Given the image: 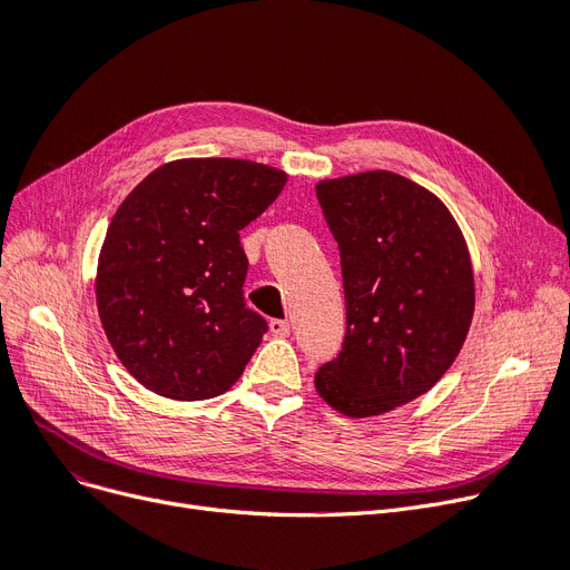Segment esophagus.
<instances>
[{
	"label": "esophagus",
	"instance_id": "obj_1",
	"mask_svg": "<svg viewBox=\"0 0 570 570\" xmlns=\"http://www.w3.org/2000/svg\"><path fill=\"white\" fill-rule=\"evenodd\" d=\"M269 333L275 337H288L291 335V324L282 318H272L269 321Z\"/></svg>",
	"mask_w": 570,
	"mask_h": 570
}]
</instances>
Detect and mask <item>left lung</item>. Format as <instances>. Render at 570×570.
I'll return each mask as SVG.
<instances>
[{
    "label": "left lung",
    "instance_id": "left-lung-1",
    "mask_svg": "<svg viewBox=\"0 0 570 570\" xmlns=\"http://www.w3.org/2000/svg\"><path fill=\"white\" fill-rule=\"evenodd\" d=\"M316 197L340 246L346 335L314 386L344 416H380L456 361L475 312L473 261L448 205L395 171L324 179Z\"/></svg>",
    "mask_w": 570,
    "mask_h": 570
}]
</instances>
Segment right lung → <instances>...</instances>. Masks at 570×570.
<instances>
[{"instance_id": "right-lung-1", "label": "right lung", "mask_w": 570, "mask_h": 570, "mask_svg": "<svg viewBox=\"0 0 570 570\" xmlns=\"http://www.w3.org/2000/svg\"><path fill=\"white\" fill-rule=\"evenodd\" d=\"M277 167L181 158L156 167L116 209L95 298L118 361L169 401L226 393L258 350L265 318L244 307L239 230L286 186Z\"/></svg>"}]
</instances>
